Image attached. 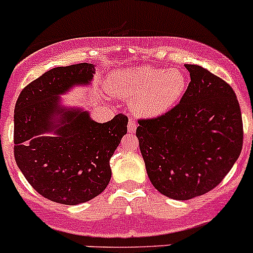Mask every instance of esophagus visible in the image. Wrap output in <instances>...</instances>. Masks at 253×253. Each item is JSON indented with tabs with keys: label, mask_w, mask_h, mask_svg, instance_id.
<instances>
[{
	"label": "esophagus",
	"mask_w": 253,
	"mask_h": 253,
	"mask_svg": "<svg viewBox=\"0 0 253 253\" xmlns=\"http://www.w3.org/2000/svg\"><path fill=\"white\" fill-rule=\"evenodd\" d=\"M136 127H137L136 121H134L133 119H129L128 120V126H127V129H128L129 133H133V132L136 131Z\"/></svg>",
	"instance_id": "obj_1"
}]
</instances>
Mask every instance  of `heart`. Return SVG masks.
Returning a JSON list of instances; mask_svg holds the SVG:
<instances>
[{
  "label": "heart",
  "mask_w": 253,
  "mask_h": 253,
  "mask_svg": "<svg viewBox=\"0 0 253 253\" xmlns=\"http://www.w3.org/2000/svg\"><path fill=\"white\" fill-rule=\"evenodd\" d=\"M112 94L132 102L142 117H157L173 109L186 89V78L180 70L136 67L112 74L109 79Z\"/></svg>",
  "instance_id": "obj_1"
}]
</instances>
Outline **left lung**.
Listing matches in <instances>:
<instances>
[{
    "mask_svg": "<svg viewBox=\"0 0 253 253\" xmlns=\"http://www.w3.org/2000/svg\"><path fill=\"white\" fill-rule=\"evenodd\" d=\"M185 68L190 83L180 102L161 116L138 120L136 129L149 180L175 200L199 197L219 185L244 141L232 87L199 65Z\"/></svg>",
    "mask_w": 253,
    "mask_h": 253,
    "instance_id": "obj_1",
    "label": "left lung"
}]
</instances>
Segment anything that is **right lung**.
I'll list each match as a JSON object with an SVG mask.
<instances>
[{"label": "right lung", "mask_w": 253, "mask_h": 253, "mask_svg": "<svg viewBox=\"0 0 253 253\" xmlns=\"http://www.w3.org/2000/svg\"><path fill=\"white\" fill-rule=\"evenodd\" d=\"M94 74L89 63L53 68L27 85L14 106L17 166L34 190L59 204L77 205L104 192L110 159L127 133L124 114L99 124L87 111L61 106L59 95L90 84Z\"/></svg>", "instance_id": "right-lung-1"}]
</instances>
